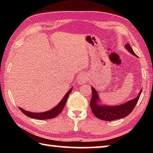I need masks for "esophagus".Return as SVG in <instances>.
I'll return each mask as SVG.
<instances>
[{
  "instance_id": "1",
  "label": "esophagus",
  "mask_w": 153,
  "mask_h": 153,
  "mask_svg": "<svg viewBox=\"0 0 153 153\" xmlns=\"http://www.w3.org/2000/svg\"><path fill=\"white\" fill-rule=\"evenodd\" d=\"M79 81L80 82H83V83H86V82H87V77L86 75H83V76H80L79 77Z\"/></svg>"
}]
</instances>
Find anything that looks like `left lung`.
Listing matches in <instances>:
<instances>
[{"instance_id": "8db88e82", "label": "left lung", "mask_w": 153, "mask_h": 153, "mask_svg": "<svg viewBox=\"0 0 153 153\" xmlns=\"http://www.w3.org/2000/svg\"><path fill=\"white\" fill-rule=\"evenodd\" d=\"M126 48L129 53L134 56H137L134 53L129 44H126ZM142 89L140 90L139 94L134 99L119 106H100L97 102L99 101V97H98L97 90L92 87V98L90 100V105L94 115L97 118L104 121H113L118 119L123 118L129 115L138 102L140 96L141 94Z\"/></svg>"}]
</instances>
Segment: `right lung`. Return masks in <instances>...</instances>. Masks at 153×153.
I'll return each instance as SVG.
<instances>
[{
	"mask_svg": "<svg viewBox=\"0 0 153 153\" xmlns=\"http://www.w3.org/2000/svg\"><path fill=\"white\" fill-rule=\"evenodd\" d=\"M72 91V88L67 92V94L65 95V97H63V100L59 103L58 105H56L55 107H54L53 108H52L51 110L46 111V112H44V113H32V112H29V111H27L23 108L19 107V109L21 110L22 112L25 114V115H27V117H30L31 118L33 119H36V120H49V119H53L54 117H55L57 116L59 113L62 112L63 108L65 107V105L66 104L67 98H68L69 95L70 94L71 92Z\"/></svg>",
	"mask_w": 153,
	"mask_h": 153,
	"instance_id": "right-lung-1",
	"label": "right lung"
}]
</instances>
